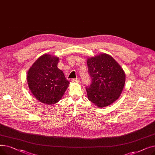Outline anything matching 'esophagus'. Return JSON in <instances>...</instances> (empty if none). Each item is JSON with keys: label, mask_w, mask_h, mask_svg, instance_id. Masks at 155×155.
<instances>
[{"label": "esophagus", "mask_w": 155, "mask_h": 155, "mask_svg": "<svg viewBox=\"0 0 155 155\" xmlns=\"http://www.w3.org/2000/svg\"><path fill=\"white\" fill-rule=\"evenodd\" d=\"M80 78H73V79H72L71 80V81L73 82H77V83H78L79 82H80Z\"/></svg>", "instance_id": "esophagus-1"}]
</instances>
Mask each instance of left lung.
<instances>
[{"mask_svg":"<svg viewBox=\"0 0 155 155\" xmlns=\"http://www.w3.org/2000/svg\"><path fill=\"white\" fill-rule=\"evenodd\" d=\"M87 63L92 79L91 86L86 88L88 99L99 108L109 106L123 92L126 82L124 71L106 53L88 58Z\"/></svg>","mask_w":155,"mask_h":155,"instance_id":"8db88e82","label":"left lung"}]
</instances>
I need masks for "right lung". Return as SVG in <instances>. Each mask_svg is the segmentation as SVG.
I'll list each match as a JSON object with an SVG mask.
<instances>
[{"mask_svg":"<svg viewBox=\"0 0 155 155\" xmlns=\"http://www.w3.org/2000/svg\"><path fill=\"white\" fill-rule=\"evenodd\" d=\"M59 58L44 54L28 71V85L32 94L40 102L53 105L62 98L70 82L57 65Z\"/></svg>","mask_w":155,"mask_h":155,"instance_id":"right-lung-1","label":"right lung"}]
</instances>
